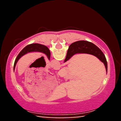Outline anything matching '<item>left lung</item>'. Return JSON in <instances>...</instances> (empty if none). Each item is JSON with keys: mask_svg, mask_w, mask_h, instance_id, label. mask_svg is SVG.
<instances>
[{"mask_svg": "<svg viewBox=\"0 0 121 121\" xmlns=\"http://www.w3.org/2000/svg\"><path fill=\"white\" fill-rule=\"evenodd\" d=\"M31 52H39L43 53L44 54H45L48 57V59L50 60V56H51V53L50 51L49 50L48 48L46 46L43 45H41L39 44H32L28 45L26 46L23 50H22L20 53L18 54L17 56L16 57V58L14 62V71L15 70V67L16 63L19 60V59L22 57L24 54H26V53Z\"/></svg>", "mask_w": 121, "mask_h": 121, "instance_id": "obj_1", "label": "left lung"}]
</instances>
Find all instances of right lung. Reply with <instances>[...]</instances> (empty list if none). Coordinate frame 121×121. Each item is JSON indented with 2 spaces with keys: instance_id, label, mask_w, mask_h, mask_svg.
Segmentation results:
<instances>
[{
  "instance_id": "obj_1",
  "label": "right lung",
  "mask_w": 121,
  "mask_h": 121,
  "mask_svg": "<svg viewBox=\"0 0 121 121\" xmlns=\"http://www.w3.org/2000/svg\"><path fill=\"white\" fill-rule=\"evenodd\" d=\"M76 53H86L97 57L104 63L106 71H107V62L105 55L100 48L94 44L85 40L77 41L73 43L69 47L65 62L68 61L71 56Z\"/></svg>"
}]
</instances>
